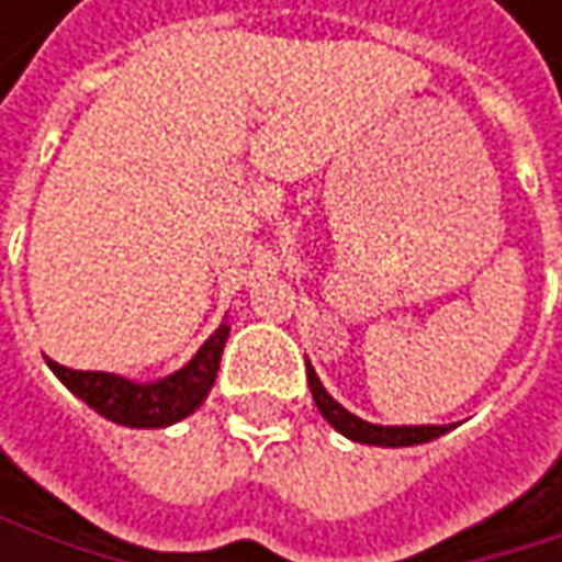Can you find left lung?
<instances>
[{
    "instance_id": "left-lung-1",
    "label": "left lung",
    "mask_w": 562,
    "mask_h": 562,
    "mask_svg": "<svg viewBox=\"0 0 562 562\" xmlns=\"http://www.w3.org/2000/svg\"><path fill=\"white\" fill-rule=\"evenodd\" d=\"M305 374H308V391L318 406V413L351 442L361 446H384V449H400V446H419V442H432L442 432H449L452 426H381V423H368L361 416H355L351 409H345L331 393L322 387L315 368L305 361Z\"/></svg>"
}]
</instances>
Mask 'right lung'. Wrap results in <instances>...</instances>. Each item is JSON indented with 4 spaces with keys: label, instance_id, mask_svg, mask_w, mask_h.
<instances>
[{
    "label": "right lung",
    "instance_id": "add662e5",
    "mask_svg": "<svg viewBox=\"0 0 562 562\" xmlns=\"http://www.w3.org/2000/svg\"><path fill=\"white\" fill-rule=\"evenodd\" d=\"M227 335L231 325L224 318L184 368H178L162 381H146V384L106 371H70L52 358L45 361L67 391L83 400L90 409H97L100 416H106L110 423L130 429H162L191 416L204 403V396L214 387Z\"/></svg>",
    "mask_w": 562,
    "mask_h": 562
}]
</instances>
